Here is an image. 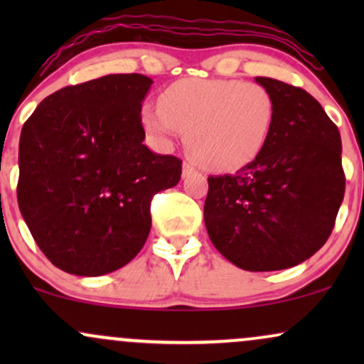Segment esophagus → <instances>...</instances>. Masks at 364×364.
Wrapping results in <instances>:
<instances>
[{
	"label": "esophagus",
	"instance_id": "1",
	"mask_svg": "<svg viewBox=\"0 0 364 364\" xmlns=\"http://www.w3.org/2000/svg\"><path fill=\"white\" fill-rule=\"evenodd\" d=\"M195 174H198V171H196L193 162H190V161L183 162V178L195 176Z\"/></svg>",
	"mask_w": 364,
	"mask_h": 364
}]
</instances>
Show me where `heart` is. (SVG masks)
I'll return each mask as SVG.
<instances>
[{
    "mask_svg": "<svg viewBox=\"0 0 364 364\" xmlns=\"http://www.w3.org/2000/svg\"><path fill=\"white\" fill-rule=\"evenodd\" d=\"M275 104L267 89L240 80H183L145 104L141 123L162 141L186 132L188 152L203 168L235 171L250 164L269 140Z\"/></svg>",
    "mask_w": 364,
    "mask_h": 364,
    "instance_id": "1",
    "label": "heart"
}]
</instances>
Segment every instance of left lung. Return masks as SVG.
<instances>
[{
	"instance_id": "obj_1",
	"label": "left lung",
	"mask_w": 364,
	"mask_h": 364,
	"mask_svg": "<svg viewBox=\"0 0 364 364\" xmlns=\"http://www.w3.org/2000/svg\"><path fill=\"white\" fill-rule=\"evenodd\" d=\"M272 95L274 127L236 174L208 178L203 219L223 257L250 272L289 269L328 240L344 198L341 133L299 87L257 77Z\"/></svg>"
}]
</instances>
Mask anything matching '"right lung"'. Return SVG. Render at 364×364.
I'll return each mask as SVG.
<instances>
[{
    "label": "right lung",
    "mask_w": 364,
    "mask_h": 364,
    "mask_svg": "<svg viewBox=\"0 0 364 364\" xmlns=\"http://www.w3.org/2000/svg\"><path fill=\"white\" fill-rule=\"evenodd\" d=\"M152 80L106 75L46 97L25 121L16 198L37 246L58 269L95 277L139 255L150 200L176 186L181 161L144 145Z\"/></svg>",
    "instance_id": "right-lung-1"
}]
</instances>
